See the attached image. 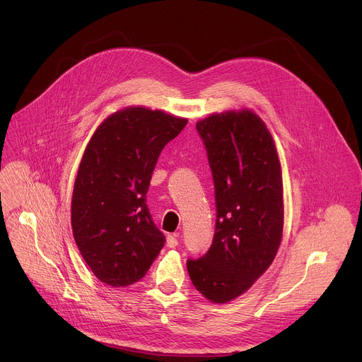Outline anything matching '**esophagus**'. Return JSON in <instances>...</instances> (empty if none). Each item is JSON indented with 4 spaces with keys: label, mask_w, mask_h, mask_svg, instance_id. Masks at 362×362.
Wrapping results in <instances>:
<instances>
[{
    "label": "esophagus",
    "mask_w": 362,
    "mask_h": 362,
    "mask_svg": "<svg viewBox=\"0 0 362 362\" xmlns=\"http://www.w3.org/2000/svg\"><path fill=\"white\" fill-rule=\"evenodd\" d=\"M166 245H168V247H176L179 245L177 236L176 235H169L168 239H166Z\"/></svg>",
    "instance_id": "1"
}]
</instances>
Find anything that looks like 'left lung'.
<instances>
[{"instance_id": "1", "label": "left lung", "mask_w": 362, "mask_h": 362, "mask_svg": "<svg viewBox=\"0 0 362 362\" xmlns=\"http://www.w3.org/2000/svg\"><path fill=\"white\" fill-rule=\"evenodd\" d=\"M196 130L212 170L216 225L209 250L186 265L204 298L225 303L275 259L284 228L281 163L269 130L250 110L212 115Z\"/></svg>"}]
</instances>
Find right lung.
Returning a JSON list of instances; mask_svg holds the SVG:
<instances>
[{
	"instance_id": "obj_1",
	"label": "right lung",
	"mask_w": 362,
	"mask_h": 362,
	"mask_svg": "<svg viewBox=\"0 0 362 362\" xmlns=\"http://www.w3.org/2000/svg\"><path fill=\"white\" fill-rule=\"evenodd\" d=\"M187 120L144 107L120 110L90 139L74 183V240L93 274L110 286L140 281L165 246L147 208L163 147Z\"/></svg>"
}]
</instances>
